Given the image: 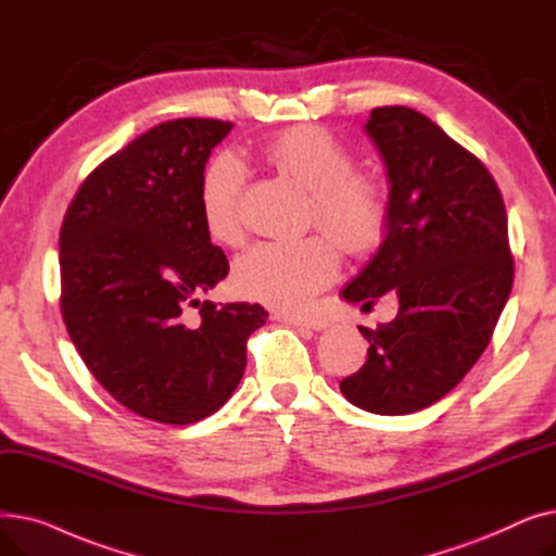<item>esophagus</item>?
Here are the masks:
<instances>
[{
  "instance_id": "esophagus-1",
  "label": "esophagus",
  "mask_w": 556,
  "mask_h": 556,
  "mask_svg": "<svg viewBox=\"0 0 556 556\" xmlns=\"http://www.w3.org/2000/svg\"><path fill=\"white\" fill-rule=\"evenodd\" d=\"M279 323L290 325V327H304V329H313V331H325L331 327L329 319L317 317V315H288V313H277L275 315Z\"/></svg>"
}]
</instances>
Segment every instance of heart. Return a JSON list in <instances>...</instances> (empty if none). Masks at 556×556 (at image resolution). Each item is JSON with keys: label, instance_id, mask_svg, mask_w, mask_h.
Listing matches in <instances>:
<instances>
[{"label": "heart", "instance_id": "1", "mask_svg": "<svg viewBox=\"0 0 556 556\" xmlns=\"http://www.w3.org/2000/svg\"><path fill=\"white\" fill-rule=\"evenodd\" d=\"M279 175L308 193V220L346 252H367L388 225V195L381 182L354 173L352 151L319 126H295L261 149ZM245 173L233 157H218L200 182V214L218 245L241 243L239 202ZM340 270L338 248L325 237L286 243H256L231 268V288L243 300L277 311H300Z\"/></svg>", "mask_w": 556, "mask_h": 556}]
</instances>
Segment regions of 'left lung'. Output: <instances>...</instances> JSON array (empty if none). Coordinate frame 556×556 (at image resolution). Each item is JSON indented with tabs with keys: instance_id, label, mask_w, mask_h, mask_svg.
Segmentation results:
<instances>
[{
	"instance_id": "1",
	"label": "left lung",
	"mask_w": 556,
	"mask_h": 556,
	"mask_svg": "<svg viewBox=\"0 0 556 556\" xmlns=\"http://www.w3.org/2000/svg\"><path fill=\"white\" fill-rule=\"evenodd\" d=\"M388 173V225L340 298L399 313L367 338L365 365L340 392L374 415H413L446 396L486 349L509 300L507 212L484 164L428 116L376 108L365 124Z\"/></svg>"
}]
</instances>
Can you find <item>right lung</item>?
<instances>
[{"instance_id": "obj_1", "label": "right lung", "mask_w": 556, "mask_h": 556, "mask_svg": "<svg viewBox=\"0 0 556 556\" xmlns=\"http://www.w3.org/2000/svg\"><path fill=\"white\" fill-rule=\"evenodd\" d=\"M231 128L175 119L139 135L92 170L63 220L61 311L76 352L112 399L157 424L225 405L268 319L258 304L200 302L229 270L202 225L200 182Z\"/></svg>"}]
</instances>
